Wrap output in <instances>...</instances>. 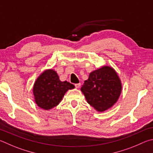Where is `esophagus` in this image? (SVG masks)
I'll list each match as a JSON object with an SVG mask.
<instances>
[{
    "instance_id": "obj_1",
    "label": "esophagus",
    "mask_w": 153,
    "mask_h": 153,
    "mask_svg": "<svg viewBox=\"0 0 153 153\" xmlns=\"http://www.w3.org/2000/svg\"><path fill=\"white\" fill-rule=\"evenodd\" d=\"M74 86H75V87L78 89V88H79L80 86H81V83H76V84H75Z\"/></svg>"
}]
</instances>
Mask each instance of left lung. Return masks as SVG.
<instances>
[{
	"mask_svg": "<svg viewBox=\"0 0 153 153\" xmlns=\"http://www.w3.org/2000/svg\"><path fill=\"white\" fill-rule=\"evenodd\" d=\"M122 88L121 81L115 70L104 66L91 72L81 90L87 103L97 111L103 112L117 102Z\"/></svg>",
	"mask_w": 153,
	"mask_h": 153,
	"instance_id": "1",
	"label": "left lung"
}]
</instances>
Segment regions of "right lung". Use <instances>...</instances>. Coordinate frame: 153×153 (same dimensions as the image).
<instances>
[{
    "instance_id": "right-lung-1",
    "label": "right lung",
    "mask_w": 153,
    "mask_h": 153,
    "mask_svg": "<svg viewBox=\"0 0 153 153\" xmlns=\"http://www.w3.org/2000/svg\"><path fill=\"white\" fill-rule=\"evenodd\" d=\"M74 88V85L70 82L60 81L55 71L46 70L39 75L34 83L35 101L40 108L49 110L60 103L67 91Z\"/></svg>"
}]
</instances>
